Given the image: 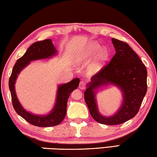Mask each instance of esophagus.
<instances>
[{
  "label": "esophagus",
  "mask_w": 157,
  "mask_h": 157,
  "mask_svg": "<svg viewBox=\"0 0 157 157\" xmlns=\"http://www.w3.org/2000/svg\"><path fill=\"white\" fill-rule=\"evenodd\" d=\"M78 87L81 90H84L85 88H86V84H85V83H84L83 81H81L80 82V83H79Z\"/></svg>",
  "instance_id": "1"
}]
</instances>
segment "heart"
Returning <instances> with one entry per match:
<instances>
[{
	"instance_id": "obj_1",
	"label": "heart",
	"mask_w": 157,
	"mask_h": 157,
	"mask_svg": "<svg viewBox=\"0 0 157 157\" xmlns=\"http://www.w3.org/2000/svg\"><path fill=\"white\" fill-rule=\"evenodd\" d=\"M100 49L101 45L99 44L94 42L91 43L88 45V47H87L84 53L81 55V56L80 58L81 60L88 59V58L93 56L94 55L97 53L98 52ZM109 56V52L108 49L105 48L101 49V50L98 52L97 56H96L95 61L93 63V64L91 66H90V70L94 71L98 70V69H100L101 65L108 59Z\"/></svg>"
}]
</instances>
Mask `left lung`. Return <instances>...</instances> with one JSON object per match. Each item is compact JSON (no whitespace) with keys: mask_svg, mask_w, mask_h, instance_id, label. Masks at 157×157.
Masks as SVG:
<instances>
[{"mask_svg":"<svg viewBox=\"0 0 157 157\" xmlns=\"http://www.w3.org/2000/svg\"><path fill=\"white\" fill-rule=\"evenodd\" d=\"M116 54L92 78L84 92V99L93 119L101 124H121L134 117L147 92V70L141 60L127 43L112 38ZM112 83L119 86L124 94V102L117 113L104 117L98 113L94 90Z\"/></svg>","mask_w":157,"mask_h":157,"instance_id":"1","label":"left lung"}]
</instances>
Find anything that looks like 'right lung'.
Wrapping results in <instances>:
<instances>
[{
    "label": "right lung",
    "instance_id": "obj_1",
    "mask_svg": "<svg viewBox=\"0 0 157 157\" xmlns=\"http://www.w3.org/2000/svg\"><path fill=\"white\" fill-rule=\"evenodd\" d=\"M56 53V50L52 43L51 39H45L33 43L27 49L23 56L18 59L12 70V72L9 79V87L12 97V101L13 108L16 113L21 117L38 127H52L60 124L63 121L67 111V103L71 92L78 86L80 80L78 78H74L72 81L59 86L57 92L56 103L51 113L45 117L36 116L25 110L18 102L16 97L14 84L18 74L20 71L29 63L31 60L46 59Z\"/></svg>",
    "mask_w": 157,
    "mask_h": 157
}]
</instances>
